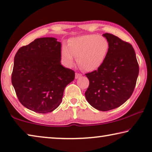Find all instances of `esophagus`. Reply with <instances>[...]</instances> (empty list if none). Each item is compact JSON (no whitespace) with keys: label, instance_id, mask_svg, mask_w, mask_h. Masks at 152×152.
Returning a JSON list of instances; mask_svg holds the SVG:
<instances>
[{"label":"esophagus","instance_id":"1","mask_svg":"<svg viewBox=\"0 0 152 152\" xmlns=\"http://www.w3.org/2000/svg\"><path fill=\"white\" fill-rule=\"evenodd\" d=\"M81 76H82V74H81L76 72V74H75V78H76V79H77V78H80Z\"/></svg>","mask_w":152,"mask_h":152}]
</instances>
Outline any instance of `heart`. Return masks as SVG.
<instances>
[{
  "instance_id": "heart-1",
  "label": "heart",
  "mask_w": 152,
  "mask_h": 152,
  "mask_svg": "<svg viewBox=\"0 0 152 152\" xmlns=\"http://www.w3.org/2000/svg\"><path fill=\"white\" fill-rule=\"evenodd\" d=\"M109 43L106 37L96 34L84 35L72 38L68 47L61 50V58L67 65H72L74 57L82 69L93 71L101 66L106 59Z\"/></svg>"
}]
</instances>
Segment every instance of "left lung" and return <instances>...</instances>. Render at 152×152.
Returning a JSON list of instances; mask_svg holds the SVG:
<instances>
[{"mask_svg": "<svg viewBox=\"0 0 152 152\" xmlns=\"http://www.w3.org/2000/svg\"><path fill=\"white\" fill-rule=\"evenodd\" d=\"M103 36L109 43V52L96 70L85 74L89 80L85 96L92 107L107 111L120 107L132 96L140 68L129 43L111 33Z\"/></svg>", "mask_w": 152, "mask_h": 152, "instance_id": "8db88e82", "label": "left lung"}]
</instances>
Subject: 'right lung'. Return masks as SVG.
Returning a JSON list of instances; mask_svg holds the SVG:
<instances>
[{
    "instance_id": "1",
    "label": "right lung",
    "mask_w": 152,
    "mask_h": 152,
    "mask_svg": "<svg viewBox=\"0 0 152 152\" xmlns=\"http://www.w3.org/2000/svg\"><path fill=\"white\" fill-rule=\"evenodd\" d=\"M61 43L53 37L35 39L15 56L11 82L19 102L35 113H47L60 104L74 71L61 65Z\"/></svg>"
}]
</instances>
